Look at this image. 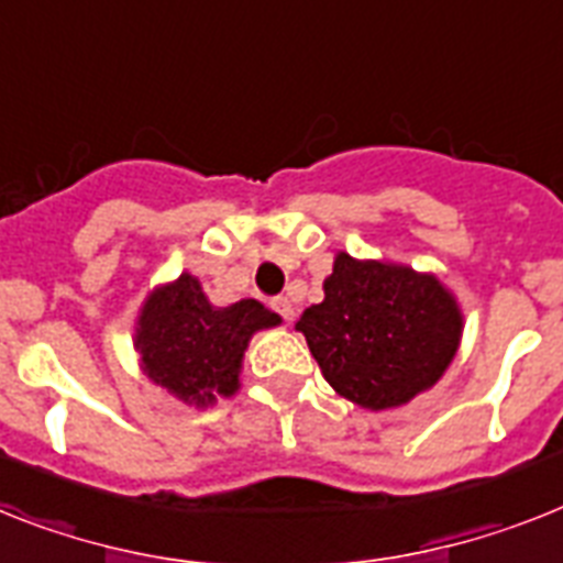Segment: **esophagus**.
<instances>
[{
	"mask_svg": "<svg viewBox=\"0 0 563 563\" xmlns=\"http://www.w3.org/2000/svg\"><path fill=\"white\" fill-rule=\"evenodd\" d=\"M272 309L280 314L286 323H291L295 320V303H291L289 297H277V300H272Z\"/></svg>",
	"mask_w": 563,
	"mask_h": 563,
	"instance_id": "esophagus-1",
	"label": "esophagus"
}]
</instances>
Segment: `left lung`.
Returning a JSON list of instances; mask_svg holds the SVG:
<instances>
[{
	"label": "left lung",
	"instance_id": "8db88e82",
	"mask_svg": "<svg viewBox=\"0 0 563 563\" xmlns=\"http://www.w3.org/2000/svg\"><path fill=\"white\" fill-rule=\"evenodd\" d=\"M323 295L295 329L329 386L361 409L406 406L455 361L464 311L438 274L338 252Z\"/></svg>",
	"mask_w": 563,
	"mask_h": 563
}]
</instances>
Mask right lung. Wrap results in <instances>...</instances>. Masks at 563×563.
<instances>
[{
	"label": "right lung",
	"mask_w": 563,
	"mask_h": 563,
	"mask_svg": "<svg viewBox=\"0 0 563 563\" xmlns=\"http://www.w3.org/2000/svg\"><path fill=\"white\" fill-rule=\"evenodd\" d=\"M283 318L260 300L214 306L191 272L151 289L134 320L140 369L194 409L240 391L243 357L252 338L280 325Z\"/></svg>",
	"instance_id": "add662e5"
}]
</instances>
